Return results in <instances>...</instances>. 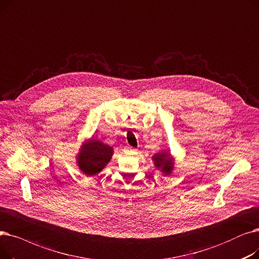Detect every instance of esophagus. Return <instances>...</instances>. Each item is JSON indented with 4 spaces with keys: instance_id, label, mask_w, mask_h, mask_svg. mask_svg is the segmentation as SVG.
Wrapping results in <instances>:
<instances>
[{
    "instance_id": "1",
    "label": "esophagus",
    "mask_w": 259,
    "mask_h": 259,
    "mask_svg": "<svg viewBox=\"0 0 259 259\" xmlns=\"http://www.w3.org/2000/svg\"><path fill=\"white\" fill-rule=\"evenodd\" d=\"M124 152H125L126 154H128V155H135V154H137V150H136V149H133V147H131V146H127Z\"/></svg>"
}]
</instances>
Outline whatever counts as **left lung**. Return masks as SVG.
I'll return each mask as SVG.
<instances>
[{"label": "left lung", "instance_id": "8db88e82", "mask_svg": "<svg viewBox=\"0 0 259 259\" xmlns=\"http://www.w3.org/2000/svg\"><path fill=\"white\" fill-rule=\"evenodd\" d=\"M152 161L156 169H159L164 176L171 175L175 167V159L168 150H162L152 156Z\"/></svg>", "mask_w": 259, "mask_h": 259}]
</instances>
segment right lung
Segmentation results:
<instances>
[{
  "label": "right lung",
  "instance_id": "1",
  "mask_svg": "<svg viewBox=\"0 0 259 259\" xmlns=\"http://www.w3.org/2000/svg\"><path fill=\"white\" fill-rule=\"evenodd\" d=\"M113 155V146L91 138L82 142L76 156V162L84 175L93 177L99 174L107 165Z\"/></svg>",
  "mask_w": 259,
  "mask_h": 259
}]
</instances>
